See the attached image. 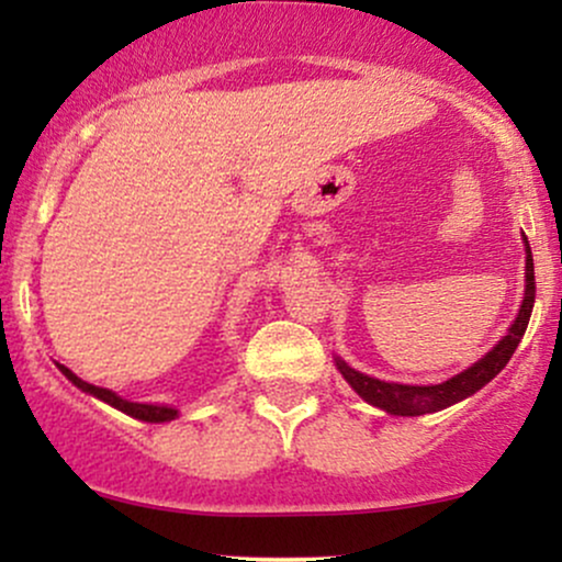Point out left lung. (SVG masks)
<instances>
[{"mask_svg": "<svg viewBox=\"0 0 562 562\" xmlns=\"http://www.w3.org/2000/svg\"><path fill=\"white\" fill-rule=\"evenodd\" d=\"M526 243V293H524V303H520V312L515 317L513 325L505 338L496 344L486 357L479 359L473 367H468L465 372L460 375L443 380L438 385H404V383H385V380L370 378L364 372L353 370L348 367L344 359L335 357V367L340 370V375L346 378V383L351 385L359 396L364 398L367 404L380 406L389 415H402V417H417V415H428V412H438L447 409V406L462 402V398L473 396L475 391H481L488 380H494L505 370L509 357L518 348L520 338H524L528 319H531V308H533V299H537V282H533V256H531V245H528V237L524 235Z\"/></svg>", "mask_w": 562, "mask_h": 562, "instance_id": "obj_1", "label": "left lung"}]
</instances>
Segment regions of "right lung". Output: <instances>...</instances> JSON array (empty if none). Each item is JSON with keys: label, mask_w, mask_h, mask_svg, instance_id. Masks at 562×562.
I'll return each instance as SVG.
<instances>
[{"label": "right lung", "mask_w": 562, "mask_h": 562, "mask_svg": "<svg viewBox=\"0 0 562 562\" xmlns=\"http://www.w3.org/2000/svg\"><path fill=\"white\" fill-rule=\"evenodd\" d=\"M57 367H60L63 375H66L70 383L76 385V389H81L83 393H92V396L100 398V402L111 404V406H115V409H121V412H126V415L137 417V420H145V423H169V420H173V417L179 415V412L173 409V406L126 402V398H121L119 393H113V391H108V389H97V385L87 383V380H81L79 375H74V372H70L66 364H57Z\"/></svg>", "instance_id": "1"}]
</instances>
